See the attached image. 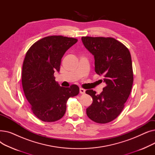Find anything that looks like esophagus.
Returning a JSON list of instances; mask_svg holds the SVG:
<instances>
[{"mask_svg":"<svg viewBox=\"0 0 155 155\" xmlns=\"http://www.w3.org/2000/svg\"><path fill=\"white\" fill-rule=\"evenodd\" d=\"M80 93L81 94H84L85 93V90H84V88H80Z\"/></svg>","mask_w":155,"mask_h":155,"instance_id":"34e87169","label":"esophagus"}]
</instances>
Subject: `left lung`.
I'll return each instance as SVG.
<instances>
[{
    "instance_id": "left-lung-1",
    "label": "left lung",
    "mask_w": 155,
    "mask_h": 155,
    "mask_svg": "<svg viewBox=\"0 0 155 155\" xmlns=\"http://www.w3.org/2000/svg\"><path fill=\"white\" fill-rule=\"evenodd\" d=\"M82 43L95 60V71L106 84L101 94L93 90L86 94L93 99L87 115L97 123L105 124L115 119L123 110L131 91L133 71L128 49L112 38L82 37Z\"/></svg>"
}]
</instances>
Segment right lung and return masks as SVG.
I'll use <instances>...</instances> for the list:
<instances>
[{
	"label": "right lung",
	"instance_id": "add662e5",
	"mask_svg": "<svg viewBox=\"0 0 155 155\" xmlns=\"http://www.w3.org/2000/svg\"><path fill=\"white\" fill-rule=\"evenodd\" d=\"M77 39L62 36L45 37L32 45L26 53L22 70V85L32 112L40 120L54 122L67 109V100L79 94V87H61L55 81L64 53Z\"/></svg>",
	"mask_w": 155,
	"mask_h": 155
}]
</instances>
